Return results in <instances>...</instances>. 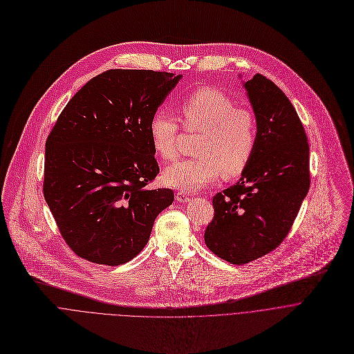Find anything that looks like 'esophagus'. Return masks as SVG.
Masks as SVG:
<instances>
[{
  "label": "esophagus",
  "mask_w": 354,
  "mask_h": 354,
  "mask_svg": "<svg viewBox=\"0 0 354 354\" xmlns=\"http://www.w3.org/2000/svg\"><path fill=\"white\" fill-rule=\"evenodd\" d=\"M175 198H176L178 201H180V203H186V201L190 200V196H189L187 193H185V192H178V193L175 194Z\"/></svg>",
  "instance_id": "esophagus-1"
}]
</instances>
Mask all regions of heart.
<instances>
[{"label":"heart","mask_w":354,"mask_h":354,"mask_svg":"<svg viewBox=\"0 0 354 354\" xmlns=\"http://www.w3.org/2000/svg\"><path fill=\"white\" fill-rule=\"evenodd\" d=\"M178 115L189 131H200L197 157L168 167L164 182L182 192H198L217 182L239 176L255 154L258 122L254 112L238 108L234 100L216 88H200L185 96ZM148 136L156 153L165 161L178 156L179 124L174 116L158 111L149 119Z\"/></svg>","instance_id":"b5f03b06"}]
</instances>
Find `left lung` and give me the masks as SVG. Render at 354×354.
Returning <instances> with one entry per match:
<instances>
[{"instance_id":"left-lung-1","label":"left lung","mask_w":354,"mask_h":354,"mask_svg":"<svg viewBox=\"0 0 354 354\" xmlns=\"http://www.w3.org/2000/svg\"><path fill=\"white\" fill-rule=\"evenodd\" d=\"M258 122L255 154L241 179L213 197L205 241L218 258L245 265L287 236L310 190V145L284 92L262 74L243 82Z\"/></svg>"}]
</instances>
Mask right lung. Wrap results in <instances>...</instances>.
<instances>
[{"label":"right lung","instance_id":"right-lung-1","mask_svg":"<svg viewBox=\"0 0 354 354\" xmlns=\"http://www.w3.org/2000/svg\"><path fill=\"white\" fill-rule=\"evenodd\" d=\"M182 75L108 70L66 105L46 141L43 194L73 252L119 266L147 245L171 189H148L160 172L148 123Z\"/></svg>","mask_w":354,"mask_h":354}]
</instances>
